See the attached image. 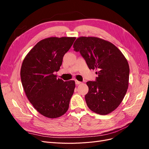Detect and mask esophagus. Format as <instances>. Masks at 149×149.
Here are the masks:
<instances>
[{"label": "esophagus", "instance_id": "34e87169", "mask_svg": "<svg viewBox=\"0 0 149 149\" xmlns=\"http://www.w3.org/2000/svg\"><path fill=\"white\" fill-rule=\"evenodd\" d=\"M75 83H76V84H80L81 83V82H80V81H77V80H76L75 81Z\"/></svg>", "mask_w": 149, "mask_h": 149}]
</instances>
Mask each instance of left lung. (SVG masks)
Returning a JSON list of instances; mask_svg holds the SVG:
<instances>
[{
    "instance_id": "1",
    "label": "left lung",
    "mask_w": 149,
    "mask_h": 149,
    "mask_svg": "<svg viewBox=\"0 0 149 149\" xmlns=\"http://www.w3.org/2000/svg\"><path fill=\"white\" fill-rule=\"evenodd\" d=\"M89 69L97 70L96 81H88L85 95L87 106L100 115L111 113L118 107L129 86V66L124 55L114 44L93 37H80L73 44Z\"/></svg>"
}]
</instances>
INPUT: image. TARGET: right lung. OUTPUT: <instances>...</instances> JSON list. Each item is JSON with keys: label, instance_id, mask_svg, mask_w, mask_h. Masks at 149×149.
I'll return each instance as SVG.
<instances>
[{"label": "right lung", "instance_id": "right-lung-1", "mask_svg": "<svg viewBox=\"0 0 149 149\" xmlns=\"http://www.w3.org/2000/svg\"><path fill=\"white\" fill-rule=\"evenodd\" d=\"M75 37H49L38 42L22 63L20 77L25 94L35 109L48 118H56L68 109L74 93L73 80L64 81L54 73Z\"/></svg>", "mask_w": 149, "mask_h": 149}]
</instances>
